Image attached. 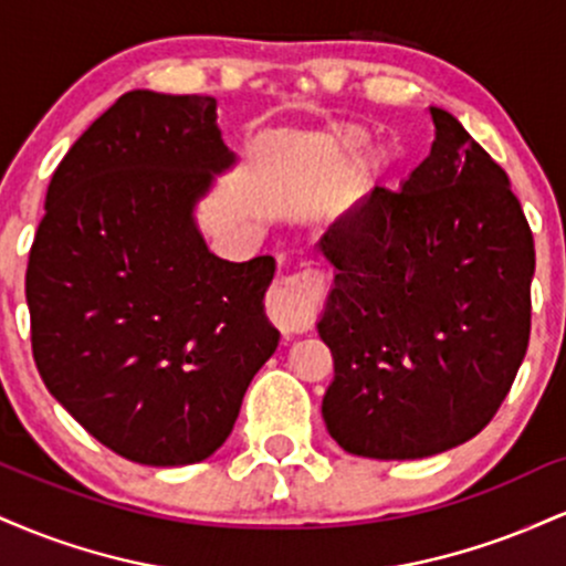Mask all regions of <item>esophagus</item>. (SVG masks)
Segmentation results:
<instances>
[{"label": "esophagus", "instance_id": "esophagus-1", "mask_svg": "<svg viewBox=\"0 0 566 566\" xmlns=\"http://www.w3.org/2000/svg\"><path fill=\"white\" fill-rule=\"evenodd\" d=\"M324 297V276L316 269H301L276 279L269 295V314L284 333L308 327Z\"/></svg>", "mask_w": 566, "mask_h": 566}]
</instances>
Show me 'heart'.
Here are the masks:
<instances>
[{
	"instance_id": "b5f03b06",
	"label": "heart",
	"mask_w": 566,
	"mask_h": 566,
	"mask_svg": "<svg viewBox=\"0 0 566 566\" xmlns=\"http://www.w3.org/2000/svg\"><path fill=\"white\" fill-rule=\"evenodd\" d=\"M343 146L346 148H350V151H354V148H361L367 143V135H365V129H348V133H343Z\"/></svg>"
}]
</instances>
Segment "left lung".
I'll list each match as a JSON object with an SVG mask.
<instances>
[{
	"instance_id": "obj_1",
	"label": "left lung",
	"mask_w": 566,
	"mask_h": 566,
	"mask_svg": "<svg viewBox=\"0 0 566 566\" xmlns=\"http://www.w3.org/2000/svg\"><path fill=\"white\" fill-rule=\"evenodd\" d=\"M401 191L375 186L319 239V327L335 380L322 418L343 450L418 460L495 418L530 343L535 242L509 175L444 108Z\"/></svg>"
}]
</instances>
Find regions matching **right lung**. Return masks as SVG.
<instances>
[{
    "mask_svg": "<svg viewBox=\"0 0 566 566\" xmlns=\"http://www.w3.org/2000/svg\"><path fill=\"white\" fill-rule=\"evenodd\" d=\"M216 119L210 95H122L53 172L25 269L44 386L140 465L210 458L279 346L274 258L223 261L193 223L233 165Z\"/></svg>",
    "mask_w": 566,
    "mask_h": 566,
    "instance_id": "obj_1",
    "label": "right lung"
}]
</instances>
